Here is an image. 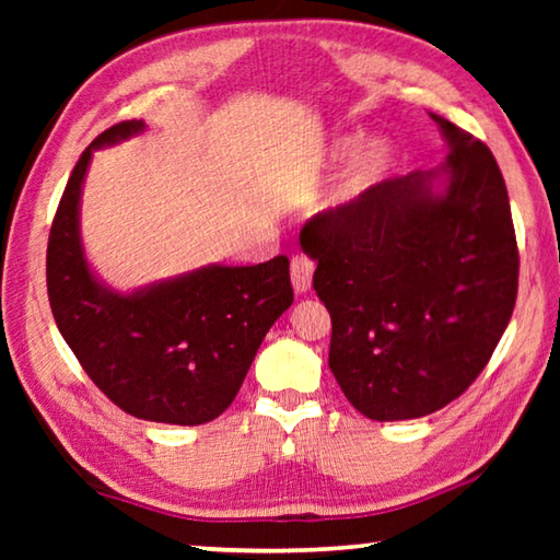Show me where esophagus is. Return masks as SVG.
<instances>
[{
    "label": "esophagus",
    "instance_id": "34e87169",
    "mask_svg": "<svg viewBox=\"0 0 560 560\" xmlns=\"http://www.w3.org/2000/svg\"><path fill=\"white\" fill-rule=\"evenodd\" d=\"M311 279H314V261L308 257H293L291 259V283L296 293H306L311 289Z\"/></svg>",
    "mask_w": 560,
    "mask_h": 560
}]
</instances>
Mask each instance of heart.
<instances>
[{
	"label": "heart",
	"instance_id": "heart-1",
	"mask_svg": "<svg viewBox=\"0 0 560 560\" xmlns=\"http://www.w3.org/2000/svg\"><path fill=\"white\" fill-rule=\"evenodd\" d=\"M348 143H338L334 148V158L340 160L348 153ZM387 165V148L381 143V140H371L363 148L355 150V155L350 158V165L343 175V183L338 187L336 200L338 205H350L363 197L368 189H371L377 179H381L383 170Z\"/></svg>",
	"mask_w": 560,
	"mask_h": 560
}]
</instances>
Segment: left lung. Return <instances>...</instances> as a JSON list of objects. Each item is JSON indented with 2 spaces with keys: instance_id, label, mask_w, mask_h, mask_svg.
Returning <instances> with one entry per match:
<instances>
[{
  "instance_id": "1",
  "label": "left lung",
  "mask_w": 560,
  "mask_h": 560,
  "mask_svg": "<svg viewBox=\"0 0 560 560\" xmlns=\"http://www.w3.org/2000/svg\"><path fill=\"white\" fill-rule=\"evenodd\" d=\"M438 120L450 153L430 173L375 185L316 214L301 249L318 261L328 365L358 412L377 422L424 417L485 371L514 314L518 249L491 150ZM444 178L442 194L433 179Z\"/></svg>"
}]
</instances>
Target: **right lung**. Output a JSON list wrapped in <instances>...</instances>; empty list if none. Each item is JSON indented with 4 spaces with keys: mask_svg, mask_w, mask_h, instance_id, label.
I'll list each match as a JSON object with an SVG mask.
<instances>
[{
    "mask_svg": "<svg viewBox=\"0 0 560 560\" xmlns=\"http://www.w3.org/2000/svg\"><path fill=\"white\" fill-rule=\"evenodd\" d=\"M145 128L122 120L83 150L56 210L46 287L56 326L98 390L138 420L205 424L240 393L267 330L291 306L289 259L205 267L118 293L93 277L79 234V200L93 148Z\"/></svg>",
    "mask_w": 560,
    "mask_h": 560,
    "instance_id": "right-lung-1",
    "label": "right lung"
}]
</instances>
